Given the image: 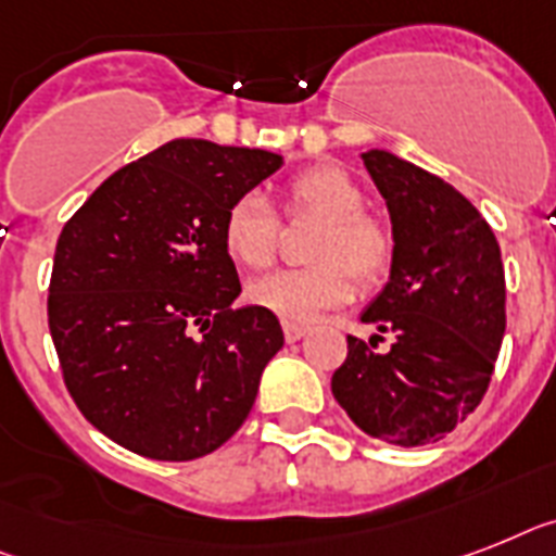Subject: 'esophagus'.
Listing matches in <instances>:
<instances>
[{
	"label": "esophagus",
	"mask_w": 556,
	"mask_h": 556,
	"mask_svg": "<svg viewBox=\"0 0 556 556\" xmlns=\"http://www.w3.org/2000/svg\"><path fill=\"white\" fill-rule=\"evenodd\" d=\"M306 332H309V327H304V324H292V320H283V338H287L289 343L301 341Z\"/></svg>",
	"instance_id": "esophagus-1"
}]
</instances>
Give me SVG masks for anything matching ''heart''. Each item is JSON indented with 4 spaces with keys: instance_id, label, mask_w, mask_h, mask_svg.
Listing matches in <instances>:
<instances>
[{
    "instance_id": "1",
    "label": "heart",
    "mask_w": 556,
    "mask_h": 556,
    "mask_svg": "<svg viewBox=\"0 0 556 556\" xmlns=\"http://www.w3.org/2000/svg\"><path fill=\"white\" fill-rule=\"evenodd\" d=\"M364 210V190L346 169L318 164L289 178L283 215L289 222H324L312 247V261L318 264L258 278L247 289L252 304L295 324L352 301L355 278L364 287H378L392 273L397 244L389 224ZM222 247L238 267L267 269L281 247V218L261 195L244 192L224 213Z\"/></svg>"
}]
</instances>
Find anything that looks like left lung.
Instances as JSON below:
<instances>
[{"label":"left lung","mask_w":556,"mask_h":556,"mask_svg":"<svg viewBox=\"0 0 556 556\" xmlns=\"http://www.w3.org/2000/svg\"><path fill=\"white\" fill-rule=\"evenodd\" d=\"M387 199L392 278L364 324L392 332L389 352L346 334L332 394L375 440L426 446L480 406L506 332V273L492 227L466 195L387 150L364 153ZM383 341V338H380Z\"/></svg>","instance_id":"left-lung-1"}]
</instances>
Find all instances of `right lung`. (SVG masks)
Wrapping results in <instances>:
<instances>
[{
    "label": "right lung",
    "mask_w": 556,
    "mask_h": 556,
    "mask_svg": "<svg viewBox=\"0 0 556 556\" xmlns=\"http://www.w3.org/2000/svg\"><path fill=\"white\" fill-rule=\"evenodd\" d=\"M281 167L250 147L176 139L124 164L64 224L48 327L64 387L113 443L153 460H195L250 415L283 346L241 292L222 247L227 206Z\"/></svg>",
    "instance_id": "obj_1"
}]
</instances>
